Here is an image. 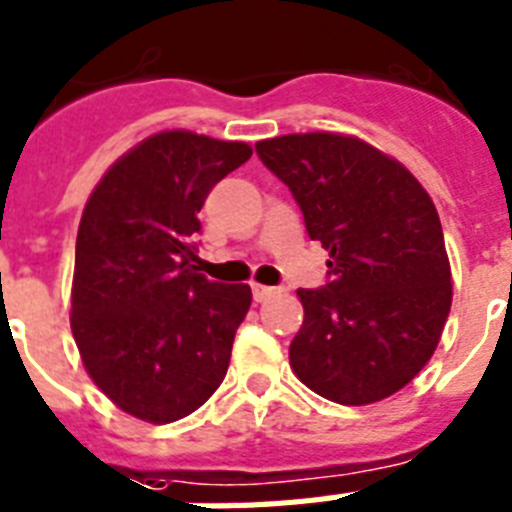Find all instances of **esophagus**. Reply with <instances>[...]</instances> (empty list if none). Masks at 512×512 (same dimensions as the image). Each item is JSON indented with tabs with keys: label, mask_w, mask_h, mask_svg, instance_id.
I'll list each match as a JSON object with an SVG mask.
<instances>
[{
	"label": "esophagus",
	"mask_w": 512,
	"mask_h": 512,
	"mask_svg": "<svg viewBox=\"0 0 512 512\" xmlns=\"http://www.w3.org/2000/svg\"><path fill=\"white\" fill-rule=\"evenodd\" d=\"M251 290H253V301H256V303H264V301H269V298H272V295H277V287L253 285Z\"/></svg>",
	"instance_id": "obj_1"
}]
</instances>
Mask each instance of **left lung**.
Wrapping results in <instances>:
<instances>
[{"instance_id":"8db88e82","label":"left lung","mask_w":512,"mask_h":512,"mask_svg":"<svg viewBox=\"0 0 512 512\" xmlns=\"http://www.w3.org/2000/svg\"><path fill=\"white\" fill-rule=\"evenodd\" d=\"M256 154L329 251L327 285L298 290L295 377L332 403L390 398L432 358L453 303L432 198L398 159L353 135H280Z\"/></svg>"}]
</instances>
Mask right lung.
Wrapping results in <instances>:
<instances>
[{
	"label": "right lung",
	"instance_id": "obj_1",
	"mask_svg": "<svg viewBox=\"0 0 512 512\" xmlns=\"http://www.w3.org/2000/svg\"><path fill=\"white\" fill-rule=\"evenodd\" d=\"M251 146L149 135L101 177L78 227L73 327L88 377L120 411L172 424L214 395L251 287L198 272V211Z\"/></svg>",
	"mask_w": 512,
	"mask_h": 512
}]
</instances>
